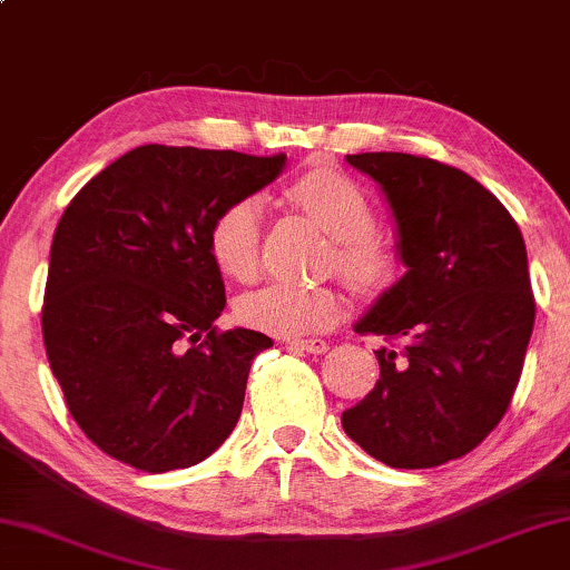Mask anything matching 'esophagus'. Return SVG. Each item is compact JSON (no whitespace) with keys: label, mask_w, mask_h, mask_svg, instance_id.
I'll list each match as a JSON object with an SVG mask.
<instances>
[{"label":"esophagus","mask_w":570,"mask_h":570,"mask_svg":"<svg viewBox=\"0 0 570 570\" xmlns=\"http://www.w3.org/2000/svg\"><path fill=\"white\" fill-rule=\"evenodd\" d=\"M287 344L308 354H324L328 350V344L324 340H287Z\"/></svg>","instance_id":"34e87169"}]
</instances>
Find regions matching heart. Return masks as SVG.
I'll list each match as a JSON object with an SVG mask.
<instances>
[{"instance_id": "b5f03b06", "label": "heart", "mask_w": 570, "mask_h": 570, "mask_svg": "<svg viewBox=\"0 0 570 570\" xmlns=\"http://www.w3.org/2000/svg\"><path fill=\"white\" fill-rule=\"evenodd\" d=\"M287 203L332 236V265L360 295H381L399 279L401 259L391 242L375 234V208L350 175L336 167H313L285 189ZM259 203L246 197L226 205L213 220L208 249L216 267L238 283L259 269ZM344 301L334 285L272 283L236 303L244 326L279 336L324 332L342 316Z\"/></svg>"}]
</instances>
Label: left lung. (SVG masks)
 <instances>
[{"mask_svg":"<svg viewBox=\"0 0 570 570\" xmlns=\"http://www.w3.org/2000/svg\"><path fill=\"white\" fill-rule=\"evenodd\" d=\"M346 161L381 185L406 275L354 332L385 342L381 381L342 414L391 468H434L475 450L507 414L534 326L522 230L481 183L399 151Z\"/></svg>","mask_w":570,"mask_h":570,"instance_id":"left-lung-1","label":"left lung"}]
</instances>
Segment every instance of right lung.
Returning <instances> with one entry per match:
<instances>
[{
  "instance_id": "add662e5",
  "label": "right lung",
  "mask_w": 570,
  "mask_h": 570,
  "mask_svg": "<svg viewBox=\"0 0 570 570\" xmlns=\"http://www.w3.org/2000/svg\"><path fill=\"white\" fill-rule=\"evenodd\" d=\"M283 167L285 154L148 144L63 210L43 342L69 414L105 455L167 473L200 463L234 432L252 360L272 340L216 328L226 287L208 234L226 205Z\"/></svg>"
}]
</instances>
